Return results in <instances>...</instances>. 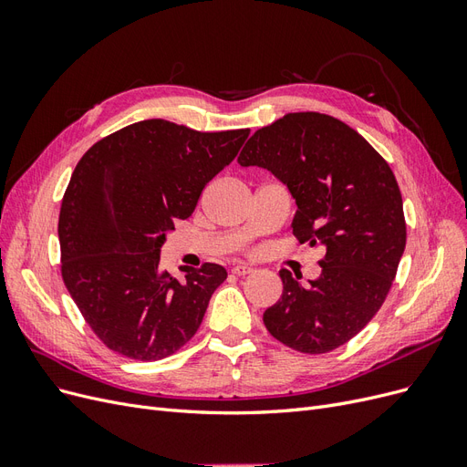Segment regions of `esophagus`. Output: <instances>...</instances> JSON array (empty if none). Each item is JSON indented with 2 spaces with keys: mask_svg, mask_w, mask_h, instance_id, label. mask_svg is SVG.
I'll return each mask as SVG.
<instances>
[{
  "mask_svg": "<svg viewBox=\"0 0 467 467\" xmlns=\"http://www.w3.org/2000/svg\"><path fill=\"white\" fill-rule=\"evenodd\" d=\"M253 271H255V268L249 266V265H244V263H239V265L232 266V273H234V275H237V276H245V275H251Z\"/></svg>",
  "mask_w": 467,
  "mask_h": 467,
  "instance_id": "esophagus-1",
  "label": "esophagus"
}]
</instances>
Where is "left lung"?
Instances as JSON below:
<instances>
[{
    "label": "left lung",
    "instance_id": "8db88e82",
    "mask_svg": "<svg viewBox=\"0 0 467 467\" xmlns=\"http://www.w3.org/2000/svg\"><path fill=\"white\" fill-rule=\"evenodd\" d=\"M237 163L285 182L298 204L294 237L325 249L321 276L307 286L282 268L280 300L263 314L266 331L306 355L348 343L386 302L407 242L391 167L355 129L312 110L259 129Z\"/></svg>",
    "mask_w": 467,
    "mask_h": 467
}]
</instances>
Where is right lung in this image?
Returning <instances> with one entry per match:
<instances>
[{"label": "right lung", "instance_id": "right-lung-1", "mask_svg": "<svg viewBox=\"0 0 467 467\" xmlns=\"http://www.w3.org/2000/svg\"><path fill=\"white\" fill-rule=\"evenodd\" d=\"M247 136L249 129L199 132L151 119L83 153L60 208V268L83 319L110 350L161 360L199 331L228 273L204 263L181 266L179 280L160 266V247Z\"/></svg>", "mask_w": 467, "mask_h": 467}]
</instances>
